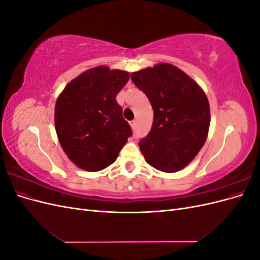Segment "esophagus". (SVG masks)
I'll list each match as a JSON object with an SVG mask.
<instances>
[{
  "instance_id": "obj_1",
  "label": "esophagus",
  "mask_w": 260,
  "mask_h": 260,
  "mask_svg": "<svg viewBox=\"0 0 260 260\" xmlns=\"http://www.w3.org/2000/svg\"><path fill=\"white\" fill-rule=\"evenodd\" d=\"M130 125H131V128H132V129H135V128H136V125H137V121H136V120H132V121H130Z\"/></svg>"
}]
</instances>
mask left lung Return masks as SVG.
<instances>
[{"label":"left lung","instance_id":"left-lung-1","mask_svg":"<svg viewBox=\"0 0 260 260\" xmlns=\"http://www.w3.org/2000/svg\"><path fill=\"white\" fill-rule=\"evenodd\" d=\"M131 79L154 111L152 129L139 142L146 162L168 174L183 169L207 139L210 111L205 92L166 62L132 73Z\"/></svg>","mask_w":260,"mask_h":260}]
</instances>
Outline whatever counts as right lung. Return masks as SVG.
Wrapping results in <instances>:
<instances>
[{"label":"right lung","instance_id":"add662e5","mask_svg":"<svg viewBox=\"0 0 260 260\" xmlns=\"http://www.w3.org/2000/svg\"><path fill=\"white\" fill-rule=\"evenodd\" d=\"M129 73L106 66L92 68L70 81L55 104L60 146L76 166L100 171L118 157L132 130L116 96Z\"/></svg>","mask_w":260,"mask_h":260}]
</instances>
